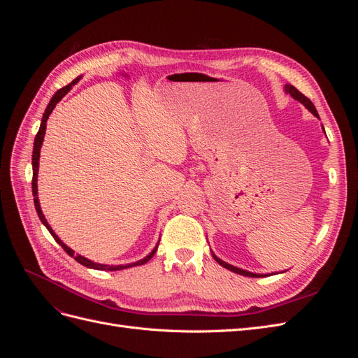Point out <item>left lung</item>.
<instances>
[{"label": "left lung", "mask_w": 358, "mask_h": 358, "mask_svg": "<svg viewBox=\"0 0 358 358\" xmlns=\"http://www.w3.org/2000/svg\"><path fill=\"white\" fill-rule=\"evenodd\" d=\"M285 92H287V94H289V95L292 96V99H296V100H299L300 103L305 104V106H306V109H309L313 115H315L317 117H320V116H318V112H317V109H315V106L312 104V101L308 99V96L303 95L297 88H294V86H292V85H285ZM213 258L216 259V263L221 264L222 267L229 268V270H231V272H234V273H239V275H242V276H249V278H263V276H266V275L252 273V272H246V270H242V268H237V267H234V266H231V264H229V263L222 262V259H220L218 257H215V255H213Z\"/></svg>", "instance_id": "1"}]
</instances>
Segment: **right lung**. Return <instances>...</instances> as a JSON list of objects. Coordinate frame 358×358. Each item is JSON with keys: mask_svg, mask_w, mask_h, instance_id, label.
Masks as SVG:
<instances>
[{"mask_svg": "<svg viewBox=\"0 0 358 358\" xmlns=\"http://www.w3.org/2000/svg\"><path fill=\"white\" fill-rule=\"evenodd\" d=\"M80 78H78L76 80H73L70 85H67V86H64V88H61V90H58L57 92H55V95L52 96L50 99V103L48 104V107H46V110H45V115H43V119H41V124H40V129H38V133H37V136H36V138H34V149H32V196H34V206H36V210H37V215H38V218H40V221L45 224V227L46 229L49 230V233L52 234V237L53 239L57 241V243H59L61 245V248L64 249V251H66L70 257H73L76 262L78 263H80L82 266H86V267H90V268H96V270H109V272H115V270H122V268H127V267H133V266H142V264H145V263H148L150 258L154 257V254L157 252V248L158 246H155V249L152 252H150L149 255H146L143 259H140V262H136V263H131V264H125V266H106V264H99V263H94V262H91V259H88V258H85V257H82V255H74V251L73 249H70L66 243H64L59 237L53 233V230L50 229V225L48 224V221H46V218H45V215H43V212H41V209H40V203H38V197H37V171H38V158H40V148H41V143H43V138H45V133H46V122H48V117H49V115L52 113V110H53V107L57 106V103L58 101H61V99L64 95H66L70 90H71V86L78 82Z\"/></svg>", "mask_w": 358, "mask_h": 358, "instance_id": "add662e5", "label": "right lung"}]
</instances>
